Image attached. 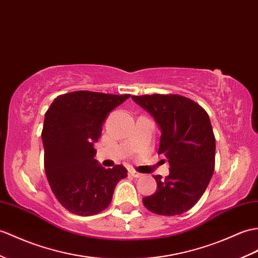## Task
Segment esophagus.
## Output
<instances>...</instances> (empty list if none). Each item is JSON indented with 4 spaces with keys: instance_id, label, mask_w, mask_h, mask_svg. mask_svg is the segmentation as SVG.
Segmentation results:
<instances>
[{
    "instance_id": "obj_1",
    "label": "esophagus",
    "mask_w": 258,
    "mask_h": 258,
    "mask_svg": "<svg viewBox=\"0 0 258 258\" xmlns=\"http://www.w3.org/2000/svg\"><path fill=\"white\" fill-rule=\"evenodd\" d=\"M130 175H131L132 177H134V178H141V177L143 176L141 172L136 171V170H134V169H131V170H130Z\"/></svg>"
}]
</instances>
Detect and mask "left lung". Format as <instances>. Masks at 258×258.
<instances>
[{
	"mask_svg": "<svg viewBox=\"0 0 258 258\" xmlns=\"http://www.w3.org/2000/svg\"><path fill=\"white\" fill-rule=\"evenodd\" d=\"M147 110L161 130L158 154L170 165L169 175L154 176L157 191L143 198L147 210L159 215H178L190 210L208 187L214 171L215 137L208 113L180 94L132 97Z\"/></svg>",
	"mask_w": 258,
	"mask_h": 258,
	"instance_id": "1",
	"label": "left lung"
}]
</instances>
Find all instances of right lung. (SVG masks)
I'll return each instance as SVG.
<instances>
[{
  "instance_id": "right-lung-1",
  "label": "right lung",
  "mask_w": 258,
  "mask_h": 258,
  "mask_svg": "<svg viewBox=\"0 0 258 258\" xmlns=\"http://www.w3.org/2000/svg\"><path fill=\"white\" fill-rule=\"evenodd\" d=\"M128 98L75 91L58 95L47 110L41 131L45 172L53 195L69 212L82 217L102 212L116 183L127 177L123 165H99L93 145L109 113Z\"/></svg>"
}]
</instances>
